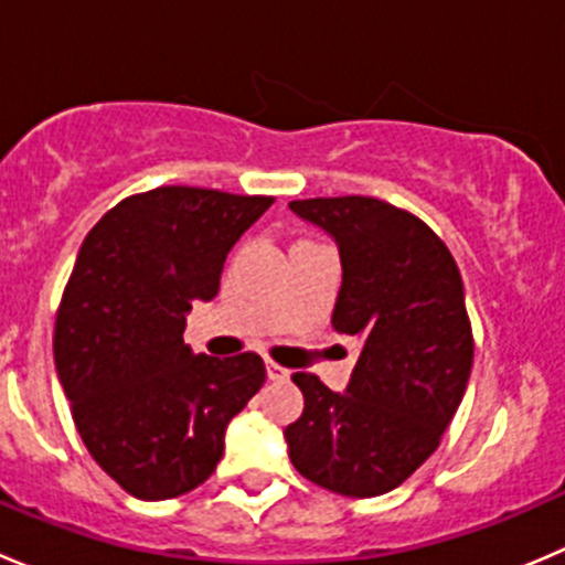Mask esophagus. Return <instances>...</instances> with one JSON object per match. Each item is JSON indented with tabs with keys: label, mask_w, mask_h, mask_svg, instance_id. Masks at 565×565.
Segmentation results:
<instances>
[{
	"label": "esophagus",
	"mask_w": 565,
	"mask_h": 565,
	"mask_svg": "<svg viewBox=\"0 0 565 565\" xmlns=\"http://www.w3.org/2000/svg\"><path fill=\"white\" fill-rule=\"evenodd\" d=\"M267 380H273V383H281V380H287L289 377V372L284 366H278V363H273V361H267Z\"/></svg>",
	"instance_id": "1"
}]
</instances>
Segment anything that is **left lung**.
<instances>
[{
    "label": "left lung",
    "mask_w": 565,
    "mask_h": 565,
    "mask_svg": "<svg viewBox=\"0 0 565 565\" xmlns=\"http://www.w3.org/2000/svg\"><path fill=\"white\" fill-rule=\"evenodd\" d=\"M339 248L333 328L361 341L341 393L298 372L303 415L284 429L295 470L344 498H377L440 446L472 369L459 267L420 218L372 196L289 202Z\"/></svg>",
    "instance_id": "obj_1"
}]
</instances>
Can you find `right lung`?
Masks as SVG:
<instances>
[{"instance_id":"add662e5","label":"right lung","mask_w":565,"mask_h":565,"mask_svg":"<svg viewBox=\"0 0 565 565\" xmlns=\"http://www.w3.org/2000/svg\"><path fill=\"white\" fill-rule=\"evenodd\" d=\"M270 204L156 188L108 210L78 248L56 315V374L87 451L134 498L169 500L207 481L226 426L265 383L259 355H196L182 333Z\"/></svg>"}]
</instances>
